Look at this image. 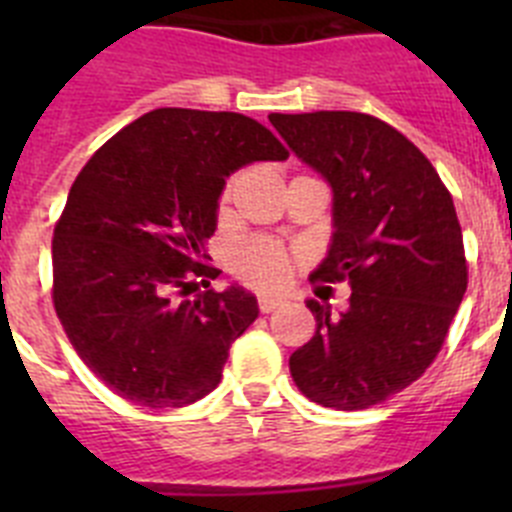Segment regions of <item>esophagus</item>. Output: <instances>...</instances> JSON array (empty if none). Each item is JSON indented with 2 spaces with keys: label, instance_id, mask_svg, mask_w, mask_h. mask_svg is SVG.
<instances>
[{
  "label": "esophagus",
  "instance_id": "esophagus-1",
  "mask_svg": "<svg viewBox=\"0 0 512 512\" xmlns=\"http://www.w3.org/2000/svg\"><path fill=\"white\" fill-rule=\"evenodd\" d=\"M282 305V297H271V295H264L259 300V310L261 312H271V310H277V307Z\"/></svg>",
  "mask_w": 512,
  "mask_h": 512
}]
</instances>
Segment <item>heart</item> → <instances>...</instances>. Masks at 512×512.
Listing matches in <instances>:
<instances>
[{
    "instance_id": "b5f03b06",
    "label": "heart",
    "mask_w": 512,
    "mask_h": 512,
    "mask_svg": "<svg viewBox=\"0 0 512 512\" xmlns=\"http://www.w3.org/2000/svg\"><path fill=\"white\" fill-rule=\"evenodd\" d=\"M235 179L228 182L223 192V202L230 200L233 194ZM230 269L243 279V282L253 284V287L261 289H274L282 287L287 282L289 271H292V261H289L287 253L279 246L269 241H248L243 246H238L230 256Z\"/></svg>"
}]
</instances>
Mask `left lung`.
Instances as JSON below:
<instances>
[{
  "mask_svg": "<svg viewBox=\"0 0 512 512\" xmlns=\"http://www.w3.org/2000/svg\"><path fill=\"white\" fill-rule=\"evenodd\" d=\"M333 192V235L312 279L351 287L343 312L307 300L315 336L289 356L305 397L364 410L431 366L467 292L454 200L431 161L364 112L269 115Z\"/></svg>",
  "mask_w": 512,
  "mask_h": 512,
  "instance_id": "left-lung-1",
  "label": "left lung"
}]
</instances>
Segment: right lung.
Listing matches in <instances>:
<instances>
[{"label": "right lung", "mask_w": 512, "mask_h": 512, "mask_svg": "<svg viewBox=\"0 0 512 512\" xmlns=\"http://www.w3.org/2000/svg\"><path fill=\"white\" fill-rule=\"evenodd\" d=\"M289 153L238 112L161 107L76 176L53 230V305L81 361L143 408H184L220 384L230 343L259 318L248 289L210 287L225 179ZM202 283L205 290L199 289ZM176 291H197L176 303Z\"/></svg>", "instance_id": "add662e5"}]
</instances>
